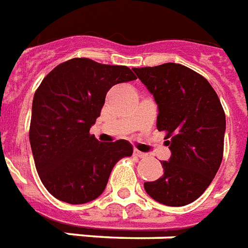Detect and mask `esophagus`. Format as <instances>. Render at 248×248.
Segmentation results:
<instances>
[{
    "label": "esophagus",
    "mask_w": 248,
    "mask_h": 248,
    "mask_svg": "<svg viewBox=\"0 0 248 248\" xmlns=\"http://www.w3.org/2000/svg\"><path fill=\"white\" fill-rule=\"evenodd\" d=\"M133 154H134V156H137V157H146V156H147V154H144V152L139 151V150H137V148L134 150Z\"/></svg>",
    "instance_id": "34e87169"
}]
</instances>
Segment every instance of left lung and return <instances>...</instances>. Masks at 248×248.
Returning <instances> with one entry per match:
<instances>
[{
	"label": "left lung",
	"instance_id": "1",
	"mask_svg": "<svg viewBox=\"0 0 248 248\" xmlns=\"http://www.w3.org/2000/svg\"><path fill=\"white\" fill-rule=\"evenodd\" d=\"M157 104L156 127L166 131L170 157L164 173L144 183L157 202L184 206L206 190L221 166L226 130L225 111L206 78L176 63L133 68Z\"/></svg>",
	"mask_w": 248,
	"mask_h": 248
}]
</instances>
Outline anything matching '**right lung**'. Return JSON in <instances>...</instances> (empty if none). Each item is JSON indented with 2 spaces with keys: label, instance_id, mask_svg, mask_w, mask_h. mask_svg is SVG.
<instances>
[{
  "label": "right lung",
  "instance_id": "add662e5",
  "mask_svg": "<svg viewBox=\"0 0 248 248\" xmlns=\"http://www.w3.org/2000/svg\"><path fill=\"white\" fill-rule=\"evenodd\" d=\"M135 78L124 65L75 58L40 82L32 100L30 144L40 180L55 199L73 205L96 200L115 163L133 155L127 140L100 143L89 130L110 88Z\"/></svg>",
  "mask_w": 248,
  "mask_h": 248
}]
</instances>
